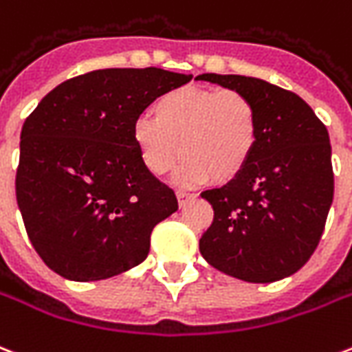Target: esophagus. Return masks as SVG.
Masks as SVG:
<instances>
[{
  "label": "esophagus",
  "mask_w": 352,
  "mask_h": 352,
  "mask_svg": "<svg viewBox=\"0 0 352 352\" xmlns=\"http://www.w3.org/2000/svg\"><path fill=\"white\" fill-rule=\"evenodd\" d=\"M190 199H195V195L186 194V192H177V201H179V206H184Z\"/></svg>",
  "instance_id": "esophagus-1"
}]
</instances>
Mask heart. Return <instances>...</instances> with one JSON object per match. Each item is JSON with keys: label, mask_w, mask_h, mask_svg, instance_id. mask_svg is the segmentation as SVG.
<instances>
[{"label": "heart", "mask_w": 352, "mask_h": 352, "mask_svg": "<svg viewBox=\"0 0 352 352\" xmlns=\"http://www.w3.org/2000/svg\"><path fill=\"white\" fill-rule=\"evenodd\" d=\"M260 136L253 99L240 90L175 88L151 104V118L133 123V142L142 164L155 177L175 171L182 186L208 179L227 182L251 162Z\"/></svg>", "instance_id": "1"}]
</instances>
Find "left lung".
Returning a JSON list of instances; mask_svg holds the SVG:
<instances>
[{"instance_id":"left-lung-1","label":"left lung","mask_w":352,"mask_h":352,"mask_svg":"<svg viewBox=\"0 0 352 352\" xmlns=\"http://www.w3.org/2000/svg\"><path fill=\"white\" fill-rule=\"evenodd\" d=\"M212 85L253 99L260 136L251 162L201 197L214 221L199 240L203 258L245 283H275L307 264L325 229L334 195L331 140L297 94L245 75L203 74Z\"/></svg>"}]
</instances>
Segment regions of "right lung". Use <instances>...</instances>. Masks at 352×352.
<instances>
[{
  "label": "right lung",
  "instance_id": "obj_1",
  "mask_svg": "<svg viewBox=\"0 0 352 352\" xmlns=\"http://www.w3.org/2000/svg\"><path fill=\"white\" fill-rule=\"evenodd\" d=\"M192 77L96 69L53 88L25 120L16 201L33 248L60 277L103 280L147 258L155 225L179 205L142 164L133 123Z\"/></svg>",
  "mask_w": 352,
  "mask_h": 352
}]
</instances>
